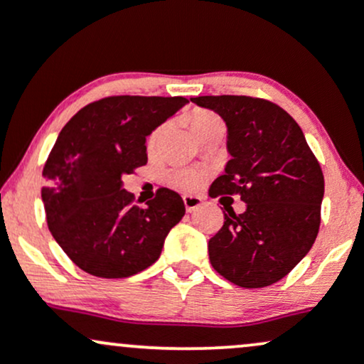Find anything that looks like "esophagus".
<instances>
[{
	"mask_svg": "<svg viewBox=\"0 0 364 364\" xmlns=\"http://www.w3.org/2000/svg\"><path fill=\"white\" fill-rule=\"evenodd\" d=\"M183 202H185L186 212H195L196 208L202 207V198L200 196H193V195H185L183 196Z\"/></svg>",
	"mask_w": 364,
	"mask_h": 364,
	"instance_id": "esophagus-1",
	"label": "esophagus"
}]
</instances>
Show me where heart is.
Segmentation results:
<instances>
[{"label":"heart","mask_w":364,"mask_h":364,"mask_svg":"<svg viewBox=\"0 0 364 364\" xmlns=\"http://www.w3.org/2000/svg\"><path fill=\"white\" fill-rule=\"evenodd\" d=\"M217 116L212 114V112H207V111H198L195 112L193 116H191V128L198 127V124L205 123V121H210V119H215ZM159 135H161V129H157V132H154V135L150 136V144H154L159 139ZM203 171L200 169H181V171H173V173L169 174V179L173 181V185H176L179 188H185V190H193L200 185V183L203 181Z\"/></svg>","instance_id":"1"}]
</instances>
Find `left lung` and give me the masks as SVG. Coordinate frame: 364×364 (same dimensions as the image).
<instances>
[{"label":"left lung","mask_w":364,"mask_h":364,"mask_svg":"<svg viewBox=\"0 0 364 364\" xmlns=\"http://www.w3.org/2000/svg\"><path fill=\"white\" fill-rule=\"evenodd\" d=\"M228 127L231 159L210 196L240 193L243 214L225 208L208 241L212 267L240 287L281 281L306 257L320 228L323 174L301 128L277 104L246 95L191 97Z\"/></svg>","instance_id":"left-lung-1"}]
</instances>
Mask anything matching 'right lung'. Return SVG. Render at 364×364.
I'll use <instances>...</instances> for the list:
<instances>
[{"label":"right lung","mask_w":364,"mask_h":364,"mask_svg":"<svg viewBox=\"0 0 364 364\" xmlns=\"http://www.w3.org/2000/svg\"><path fill=\"white\" fill-rule=\"evenodd\" d=\"M185 104V97L114 95L85 106L60 132L41 195L49 231L83 272L123 279L161 257L185 215L183 198L159 188L145 207L132 205L121 178L147 164V136Z\"/></svg>","instance_id":"right-lung-1"}]
</instances>
